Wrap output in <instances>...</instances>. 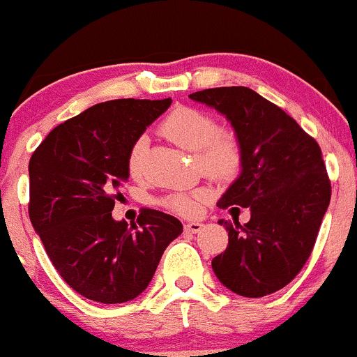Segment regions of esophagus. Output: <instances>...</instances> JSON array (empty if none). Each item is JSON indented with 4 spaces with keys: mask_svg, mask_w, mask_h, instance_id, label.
<instances>
[{
    "mask_svg": "<svg viewBox=\"0 0 357 357\" xmlns=\"http://www.w3.org/2000/svg\"><path fill=\"white\" fill-rule=\"evenodd\" d=\"M202 229V223H199V221H190V223L185 225V231L189 233H199Z\"/></svg>",
    "mask_w": 357,
    "mask_h": 357,
    "instance_id": "esophagus-1",
    "label": "esophagus"
}]
</instances>
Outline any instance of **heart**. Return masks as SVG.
Segmentation results:
<instances>
[{"label":"heart","instance_id":"obj_1","mask_svg":"<svg viewBox=\"0 0 357 357\" xmlns=\"http://www.w3.org/2000/svg\"><path fill=\"white\" fill-rule=\"evenodd\" d=\"M160 131L172 143L187 151H197L199 165L213 178H231L240 172L243 153L238 137L228 129H218L216 121L209 114L194 107H175L163 122ZM146 151V139L137 137L128 155V170L137 178L143 170V158ZM201 194L177 192L163 199V206L175 213L189 214L195 209Z\"/></svg>","mask_w":357,"mask_h":357}]
</instances>
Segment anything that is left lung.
Segmentation results:
<instances>
[{"label":"left lung","mask_w":357,"mask_h":357,"mask_svg":"<svg viewBox=\"0 0 357 357\" xmlns=\"http://www.w3.org/2000/svg\"><path fill=\"white\" fill-rule=\"evenodd\" d=\"M189 97L231 122L243 153L241 174L218 206L248 208L250 221H218L228 231V247L211 266L233 293L267 296L296 278L315 245L331 202L321 149L293 117L247 86L208 88Z\"/></svg>","instance_id":"left-lung-1"}]
</instances>
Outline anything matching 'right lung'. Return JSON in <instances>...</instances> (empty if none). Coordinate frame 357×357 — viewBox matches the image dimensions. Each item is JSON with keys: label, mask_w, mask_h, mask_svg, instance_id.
<instances>
[{"label": "right lung", "mask_w": 357, "mask_h": 357, "mask_svg": "<svg viewBox=\"0 0 357 357\" xmlns=\"http://www.w3.org/2000/svg\"><path fill=\"white\" fill-rule=\"evenodd\" d=\"M170 103H97L52 129L30 158V221L61 278L86 300L139 296L182 233L177 218L156 209H141L131 226L112 218L129 178V149Z\"/></svg>", "instance_id": "1"}]
</instances>
